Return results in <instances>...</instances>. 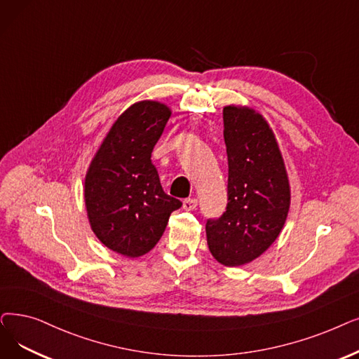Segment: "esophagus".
I'll return each instance as SVG.
<instances>
[{"instance_id": "34e87169", "label": "esophagus", "mask_w": 359, "mask_h": 359, "mask_svg": "<svg viewBox=\"0 0 359 359\" xmlns=\"http://www.w3.org/2000/svg\"><path fill=\"white\" fill-rule=\"evenodd\" d=\"M198 207V199L196 198H188L183 201V210L186 211H192Z\"/></svg>"}]
</instances>
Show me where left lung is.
<instances>
[{
    "mask_svg": "<svg viewBox=\"0 0 359 359\" xmlns=\"http://www.w3.org/2000/svg\"><path fill=\"white\" fill-rule=\"evenodd\" d=\"M229 180L227 207L205 226L211 255L226 267L261 257L282 231L290 208V184L282 151L269 121L246 105L223 108Z\"/></svg>",
    "mask_w": 359,
    "mask_h": 359,
    "instance_id": "obj_1",
    "label": "left lung"
}]
</instances>
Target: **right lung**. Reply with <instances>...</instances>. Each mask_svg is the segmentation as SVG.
Returning <instances> with one entry per match:
<instances>
[{
    "label": "right lung",
    "instance_id": "add662e5",
    "mask_svg": "<svg viewBox=\"0 0 359 359\" xmlns=\"http://www.w3.org/2000/svg\"><path fill=\"white\" fill-rule=\"evenodd\" d=\"M171 116L160 101L132 104L113 123L85 176V207L92 231L111 251L137 258L161 239L182 202L168 196L151 154Z\"/></svg>",
    "mask_w": 359,
    "mask_h": 359
}]
</instances>
